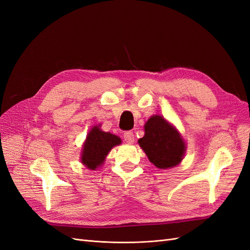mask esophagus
Here are the masks:
<instances>
[{
	"instance_id": "34e87169",
	"label": "esophagus",
	"mask_w": 250,
	"mask_h": 250,
	"mask_svg": "<svg viewBox=\"0 0 250 250\" xmlns=\"http://www.w3.org/2000/svg\"><path fill=\"white\" fill-rule=\"evenodd\" d=\"M123 137H124L125 142L128 144H132L134 142V135H133V132H131V131H126Z\"/></svg>"
}]
</instances>
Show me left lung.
I'll use <instances>...</instances> for the list:
<instances>
[{"instance_id":"1","label":"left lung","mask_w":250,"mask_h":250,"mask_svg":"<svg viewBox=\"0 0 250 250\" xmlns=\"http://www.w3.org/2000/svg\"><path fill=\"white\" fill-rule=\"evenodd\" d=\"M144 128L145 134L139 140V145L156 168H173L183 161L186 143L167 120L162 116H152Z\"/></svg>"}]
</instances>
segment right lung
<instances>
[{"mask_svg": "<svg viewBox=\"0 0 250 250\" xmlns=\"http://www.w3.org/2000/svg\"><path fill=\"white\" fill-rule=\"evenodd\" d=\"M121 143L122 141L117 135L104 132L99 126H94L83 144L81 163L89 170H96L102 166L109 151Z\"/></svg>", "mask_w": 250, "mask_h": 250, "instance_id": "obj_1", "label": "right lung"}]
</instances>
